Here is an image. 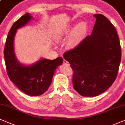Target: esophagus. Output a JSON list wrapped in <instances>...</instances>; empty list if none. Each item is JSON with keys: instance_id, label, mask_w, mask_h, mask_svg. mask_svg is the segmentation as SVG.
Segmentation results:
<instances>
[{"instance_id": "34e87169", "label": "esophagus", "mask_w": 125, "mask_h": 125, "mask_svg": "<svg viewBox=\"0 0 125 125\" xmlns=\"http://www.w3.org/2000/svg\"><path fill=\"white\" fill-rule=\"evenodd\" d=\"M63 63L64 64H66V65H67V66H69L70 65L69 63L67 61H66V60H64V61H63Z\"/></svg>"}]
</instances>
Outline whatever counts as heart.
<instances>
[{"instance_id": "1", "label": "heart", "mask_w": 125, "mask_h": 125, "mask_svg": "<svg viewBox=\"0 0 125 125\" xmlns=\"http://www.w3.org/2000/svg\"><path fill=\"white\" fill-rule=\"evenodd\" d=\"M71 29H72V27L71 26L64 27L63 28L58 30L54 35L53 39L56 42H61L70 32ZM85 31L86 25L83 22H81L76 25L71 31L66 41L67 47L70 49L76 47L82 40Z\"/></svg>"}]
</instances>
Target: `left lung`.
<instances>
[{
	"label": "left lung",
	"instance_id": "left-lung-1",
	"mask_svg": "<svg viewBox=\"0 0 125 125\" xmlns=\"http://www.w3.org/2000/svg\"><path fill=\"white\" fill-rule=\"evenodd\" d=\"M92 33L63 54L74 71V89L83 96H95L107 90L116 79L121 60L117 31L102 14H95Z\"/></svg>",
	"mask_w": 125,
	"mask_h": 125
}]
</instances>
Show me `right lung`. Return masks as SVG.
<instances>
[{"instance_id": "obj_1", "label": "right lung", "mask_w": 125, "mask_h": 125, "mask_svg": "<svg viewBox=\"0 0 125 125\" xmlns=\"http://www.w3.org/2000/svg\"><path fill=\"white\" fill-rule=\"evenodd\" d=\"M32 16L29 13L23 15L11 27L7 37L4 55L8 77L14 84L27 95L39 96L44 93L52 82L57 67L63 62L62 57L50 60L41 58L31 64L21 63L14 50V39L18 29L28 24Z\"/></svg>"}]
</instances>
